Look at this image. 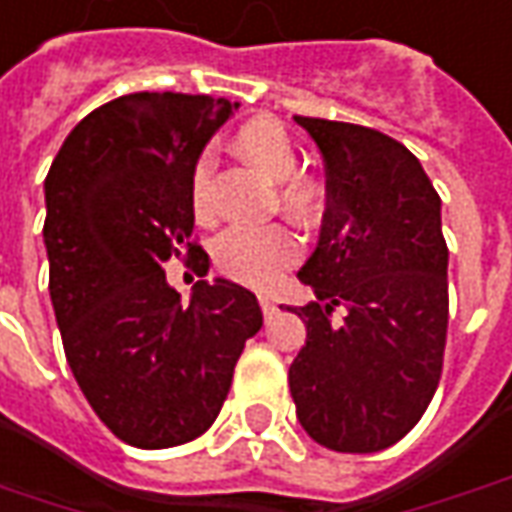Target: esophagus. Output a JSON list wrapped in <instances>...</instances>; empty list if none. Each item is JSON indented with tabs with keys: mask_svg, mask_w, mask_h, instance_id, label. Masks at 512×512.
<instances>
[{
	"mask_svg": "<svg viewBox=\"0 0 512 512\" xmlns=\"http://www.w3.org/2000/svg\"><path fill=\"white\" fill-rule=\"evenodd\" d=\"M257 300H260V308H263V314H266V319H271V316L277 314V302L271 300L269 294H260Z\"/></svg>",
	"mask_w": 512,
	"mask_h": 512,
	"instance_id": "obj_1",
	"label": "esophagus"
}]
</instances>
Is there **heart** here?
Returning a JSON list of instances; mask_svg holds the SVG:
<instances>
[{
  "label": "heart",
  "mask_w": 512,
  "mask_h": 512,
  "mask_svg": "<svg viewBox=\"0 0 512 512\" xmlns=\"http://www.w3.org/2000/svg\"><path fill=\"white\" fill-rule=\"evenodd\" d=\"M235 148L274 182L277 207L305 221L319 210V184L297 173V145L280 120L255 117L235 131ZM215 154L201 151L190 170V201L198 215L212 212ZM215 266L249 285H269L297 257V238L283 224H232L212 243Z\"/></svg>",
  "instance_id": "obj_1"
}]
</instances>
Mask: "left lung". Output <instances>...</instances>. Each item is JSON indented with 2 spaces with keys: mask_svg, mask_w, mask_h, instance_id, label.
<instances>
[{
  "mask_svg": "<svg viewBox=\"0 0 512 512\" xmlns=\"http://www.w3.org/2000/svg\"><path fill=\"white\" fill-rule=\"evenodd\" d=\"M294 120L322 151L328 210L300 269L316 300L294 308L308 339L288 387L302 429L319 446L373 454L415 429L443 373L448 246L440 196L398 139L367 125Z\"/></svg>",
  "mask_w": 512,
  "mask_h": 512,
  "instance_id": "obj_1",
  "label": "left lung"
}]
</instances>
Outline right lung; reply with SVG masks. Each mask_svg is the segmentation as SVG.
I'll use <instances>...</instances> for the list:
<instances>
[{"label": "right lung", "instance_id": "add662e5", "mask_svg": "<svg viewBox=\"0 0 512 512\" xmlns=\"http://www.w3.org/2000/svg\"><path fill=\"white\" fill-rule=\"evenodd\" d=\"M238 103L134 92L72 128L44 198L50 297L64 353L95 415L137 448L182 446L215 423L232 373L263 325L238 283L196 285L182 305L165 277L193 257L190 170Z\"/></svg>", "mask_w": 512, "mask_h": 512}]
</instances>
